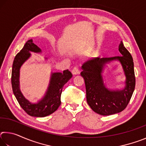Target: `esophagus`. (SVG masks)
I'll return each mask as SVG.
<instances>
[{
	"mask_svg": "<svg viewBox=\"0 0 146 146\" xmlns=\"http://www.w3.org/2000/svg\"><path fill=\"white\" fill-rule=\"evenodd\" d=\"M72 73L73 75H77L79 73V70H78V66H76L73 68L72 70Z\"/></svg>",
	"mask_w": 146,
	"mask_h": 146,
	"instance_id": "1",
	"label": "esophagus"
}]
</instances>
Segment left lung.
Here are the masks:
<instances>
[{
	"mask_svg": "<svg viewBox=\"0 0 146 146\" xmlns=\"http://www.w3.org/2000/svg\"><path fill=\"white\" fill-rule=\"evenodd\" d=\"M118 50L122 56L93 58L82 66L80 75L84 78L88 104L93 111L101 115H110L122 111L129 104L135 90V76L132 56L122 42ZM114 60L121 62L127 76L126 86L122 90H109L103 84L102 76L103 66Z\"/></svg>",
	"mask_w": 146,
	"mask_h": 146,
	"instance_id": "obj_1",
	"label": "left lung"
}]
</instances>
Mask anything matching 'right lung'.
Here are the masks:
<instances>
[{"mask_svg":"<svg viewBox=\"0 0 146 146\" xmlns=\"http://www.w3.org/2000/svg\"><path fill=\"white\" fill-rule=\"evenodd\" d=\"M39 53L41 49L35 45L32 39L26 42L23 48L14 58L11 72V85L15 96L20 106L26 113L32 117H44L55 112L61 104L60 97L64 84L72 77L68 70L63 73H53L46 95L36 104H32L26 99L19 88V71L23 64L30 56L29 52Z\"/></svg>","mask_w":146,"mask_h":146,"instance_id":"obj_1","label":"right lung"}]
</instances>
